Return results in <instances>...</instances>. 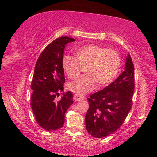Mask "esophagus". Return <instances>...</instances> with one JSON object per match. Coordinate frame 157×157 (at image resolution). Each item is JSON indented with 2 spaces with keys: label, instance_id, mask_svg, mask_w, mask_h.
Returning a JSON list of instances; mask_svg holds the SVG:
<instances>
[{
  "label": "esophagus",
  "instance_id": "esophagus-1",
  "mask_svg": "<svg viewBox=\"0 0 157 157\" xmlns=\"http://www.w3.org/2000/svg\"><path fill=\"white\" fill-rule=\"evenodd\" d=\"M84 98H84V96H83V95H82L80 94H75V95H74V96H73L74 100L77 101V102H78V101H81L82 100H84Z\"/></svg>",
  "mask_w": 157,
  "mask_h": 157
}]
</instances>
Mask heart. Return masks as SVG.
Returning <instances> with one entry per match:
<instances>
[{
    "label": "heart",
    "instance_id": "1",
    "mask_svg": "<svg viewBox=\"0 0 157 157\" xmlns=\"http://www.w3.org/2000/svg\"><path fill=\"white\" fill-rule=\"evenodd\" d=\"M75 55V57L65 55L62 58V66L66 75L71 79L77 78L80 74L82 66H86V73L68 84L71 91L85 94L93 91L97 83L99 86H105L118 75L121 58L115 50L90 44L79 48Z\"/></svg>",
    "mask_w": 157,
    "mask_h": 157
}]
</instances>
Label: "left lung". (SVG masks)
<instances>
[{
	"label": "left lung",
	"instance_id": "8db88e82",
	"mask_svg": "<svg viewBox=\"0 0 157 157\" xmlns=\"http://www.w3.org/2000/svg\"><path fill=\"white\" fill-rule=\"evenodd\" d=\"M134 66L128 54L125 68L115 81L88 98L85 116L86 128L95 138H104L116 132L124 123L132 105Z\"/></svg>",
	"mask_w": 157,
	"mask_h": 157
}]
</instances>
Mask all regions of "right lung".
<instances>
[{
	"instance_id": "add662e5",
	"label": "right lung",
	"mask_w": 157,
	"mask_h": 157,
	"mask_svg": "<svg viewBox=\"0 0 157 157\" xmlns=\"http://www.w3.org/2000/svg\"><path fill=\"white\" fill-rule=\"evenodd\" d=\"M75 41L68 36L55 39L41 53L34 68L30 105L37 123L47 131H55L63 127L66 111L73 103L71 91L61 93L63 96L59 101L55 98L63 91L62 58L65 46Z\"/></svg>"
}]
</instances>
